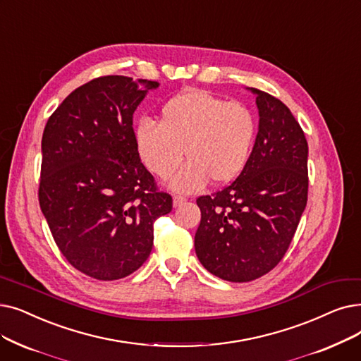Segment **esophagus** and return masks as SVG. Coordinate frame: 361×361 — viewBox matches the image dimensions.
Segmentation results:
<instances>
[{
    "label": "esophagus",
    "instance_id": "1",
    "mask_svg": "<svg viewBox=\"0 0 361 361\" xmlns=\"http://www.w3.org/2000/svg\"><path fill=\"white\" fill-rule=\"evenodd\" d=\"M185 200H187V199H185L184 196H181V195H174V199H172V203H174L176 208H178V207L183 205V203H184Z\"/></svg>",
    "mask_w": 361,
    "mask_h": 361
}]
</instances>
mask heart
Segmentation results:
<instances>
[{"label": "heart", "instance_id": "b5f03b06", "mask_svg": "<svg viewBox=\"0 0 361 361\" xmlns=\"http://www.w3.org/2000/svg\"><path fill=\"white\" fill-rule=\"evenodd\" d=\"M255 134L257 119L247 106L189 90L162 104L158 122L140 121L135 146L145 165L162 180L178 168L184 148L189 162L172 178L171 187L192 193L209 180L227 184L238 178L252 152Z\"/></svg>", "mask_w": 361, "mask_h": 361}]
</instances>
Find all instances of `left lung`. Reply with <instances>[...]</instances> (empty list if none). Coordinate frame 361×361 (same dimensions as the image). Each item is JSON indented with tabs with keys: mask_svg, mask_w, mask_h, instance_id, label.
<instances>
[{
	"mask_svg": "<svg viewBox=\"0 0 361 361\" xmlns=\"http://www.w3.org/2000/svg\"><path fill=\"white\" fill-rule=\"evenodd\" d=\"M259 111L255 146L240 176L196 199L199 261L214 276L243 283L285 257L308 197V145L285 103L252 88Z\"/></svg>",
	"mask_w": 361,
	"mask_h": 361,
	"instance_id": "left-lung-1",
	"label": "left lung"
}]
</instances>
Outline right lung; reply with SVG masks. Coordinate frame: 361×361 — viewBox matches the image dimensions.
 Masks as SVG:
<instances>
[{"label": "right lung", "instance_id": "obj_1", "mask_svg": "<svg viewBox=\"0 0 361 361\" xmlns=\"http://www.w3.org/2000/svg\"><path fill=\"white\" fill-rule=\"evenodd\" d=\"M159 84L106 75L78 87L42 134L41 211L68 262L97 280L130 276L149 258L153 224L171 212L140 162L133 115Z\"/></svg>", "mask_w": 361, "mask_h": 361}]
</instances>
